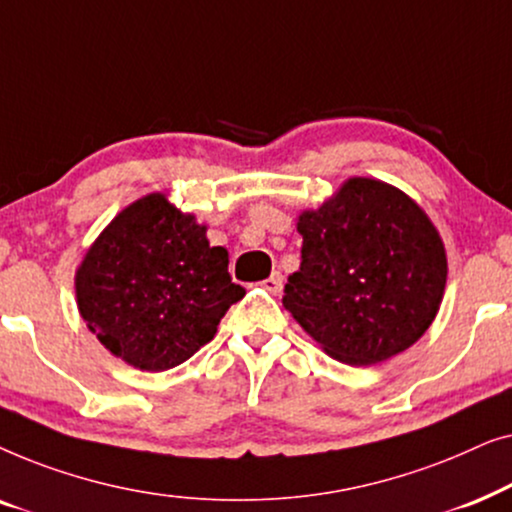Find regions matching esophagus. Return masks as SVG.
Instances as JSON below:
<instances>
[{
    "label": "esophagus",
    "mask_w": 512,
    "mask_h": 512,
    "mask_svg": "<svg viewBox=\"0 0 512 512\" xmlns=\"http://www.w3.org/2000/svg\"><path fill=\"white\" fill-rule=\"evenodd\" d=\"M261 286H263L265 291H270V293H279V291H282V286H284L282 272H272L268 279H263Z\"/></svg>",
    "instance_id": "34e87169"
}]
</instances>
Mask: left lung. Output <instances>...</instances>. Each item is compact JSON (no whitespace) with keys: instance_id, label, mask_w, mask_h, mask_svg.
Here are the masks:
<instances>
[{"instance_id":"left-lung-1","label":"left lung","mask_w":512,"mask_h":512,"mask_svg":"<svg viewBox=\"0 0 512 512\" xmlns=\"http://www.w3.org/2000/svg\"><path fill=\"white\" fill-rule=\"evenodd\" d=\"M300 270L282 303L349 366L387 361L436 319L447 279L445 247L417 202L377 179L354 177L298 219Z\"/></svg>"}]
</instances>
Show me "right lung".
Segmentation results:
<instances>
[{"mask_svg":"<svg viewBox=\"0 0 512 512\" xmlns=\"http://www.w3.org/2000/svg\"><path fill=\"white\" fill-rule=\"evenodd\" d=\"M207 228L163 193L125 207L76 272V303L111 354L139 370L174 368L214 338L244 289L228 251L209 247Z\"/></svg>","mask_w":512,"mask_h":512,"instance_id":"1","label":"right lung"}]
</instances>
